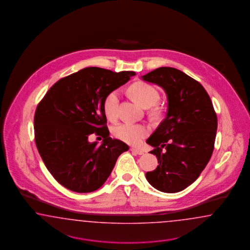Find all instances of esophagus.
Wrapping results in <instances>:
<instances>
[{
  "mask_svg": "<svg viewBox=\"0 0 250 250\" xmlns=\"http://www.w3.org/2000/svg\"><path fill=\"white\" fill-rule=\"evenodd\" d=\"M130 150L133 152L134 154H137V155H143V154H144L143 150H141V149H139V148H136V147H131Z\"/></svg>",
  "mask_w": 250,
  "mask_h": 250,
  "instance_id": "obj_1",
  "label": "esophagus"
}]
</instances>
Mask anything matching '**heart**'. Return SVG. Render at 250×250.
Wrapping results in <instances>:
<instances>
[{"mask_svg": "<svg viewBox=\"0 0 250 250\" xmlns=\"http://www.w3.org/2000/svg\"><path fill=\"white\" fill-rule=\"evenodd\" d=\"M129 93L133 99L145 108H150L159 101L158 91L149 84L136 83L130 86ZM119 103V91H113L107 94L104 101V112L106 117L114 121L117 118V108ZM115 137L128 144H137L147 135L148 129L142 125L123 123L114 128Z\"/></svg>", "mask_w": 250, "mask_h": 250, "instance_id": "b5f03b06", "label": "heart"}]
</instances>
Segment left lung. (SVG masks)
I'll return each mask as SVG.
<instances>
[{"label":"left lung","mask_w":250,"mask_h":250,"mask_svg":"<svg viewBox=\"0 0 250 250\" xmlns=\"http://www.w3.org/2000/svg\"><path fill=\"white\" fill-rule=\"evenodd\" d=\"M141 78L161 87L167 100L166 118L146 140L159 164L146 178L160 191L179 192L196 181L211 159L217 116L205 88L181 70L161 67Z\"/></svg>","instance_id":"1"}]
</instances>
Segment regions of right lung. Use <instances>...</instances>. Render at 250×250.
Returning <instances> with one entry per match:
<instances>
[{
	"mask_svg": "<svg viewBox=\"0 0 250 250\" xmlns=\"http://www.w3.org/2000/svg\"><path fill=\"white\" fill-rule=\"evenodd\" d=\"M134 71L90 67L60 80L45 93L35 114V140L55 180L75 192L98 189L129 146L109 136L104 101L126 83ZM95 132L104 140L90 143Z\"/></svg>",
	"mask_w": 250,
	"mask_h": 250,
	"instance_id": "obj_1",
	"label": "right lung"
}]
</instances>
